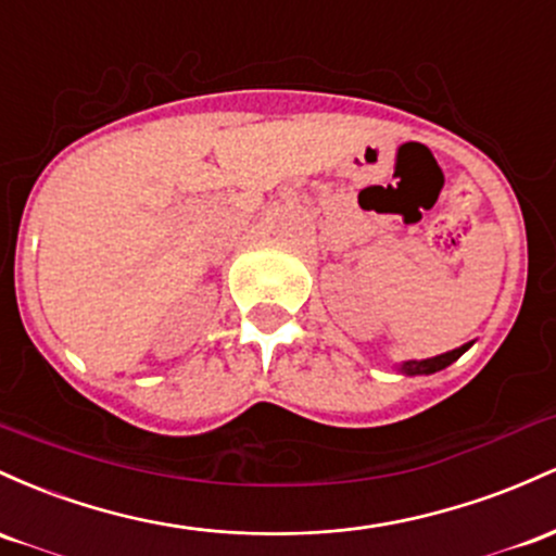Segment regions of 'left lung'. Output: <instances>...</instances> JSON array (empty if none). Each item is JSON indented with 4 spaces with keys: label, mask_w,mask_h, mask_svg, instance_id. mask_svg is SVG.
<instances>
[{
    "label": "left lung",
    "mask_w": 556,
    "mask_h": 556,
    "mask_svg": "<svg viewBox=\"0 0 556 556\" xmlns=\"http://www.w3.org/2000/svg\"><path fill=\"white\" fill-rule=\"evenodd\" d=\"M472 346V341H467L459 349H452V352H444L439 354V357H428V359H407V362H399L396 372H402V376H433V372L444 370V367L452 365V362H457L467 349Z\"/></svg>",
    "instance_id": "8db88e82"
}]
</instances>
